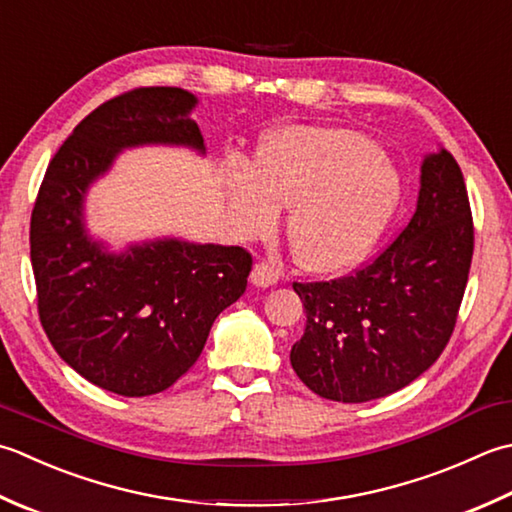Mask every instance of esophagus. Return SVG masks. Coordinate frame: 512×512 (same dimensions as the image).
I'll return each mask as SVG.
<instances>
[{"label": "esophagus", "mask_w": 512, "mask_h": 512, "mask_svg": "<svg viewBox=\"0 0 512 512\" xmlns=\"http://www.w3.org/2000/svg\"><path fill=\"white\" fill-rule=\"evenodd\" d=\"M279 277H282V270H279L275 264L270 262H257L253 266V273H250V282L255 286H262L268 288L279 282Z\"/></svg>", "instance_id": "1"}]
</instances>
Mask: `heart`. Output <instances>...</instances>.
<instances>
[{
  "label": "heart",
  "mask_w": 512,
  "mask_h": 512,
  "mask_svg": "<svg viewBox=\"0 0 512 512\" xmlns=\"http://www.w3.org/2000/svg\"><path fill=\"white\" fill-rule=\"evenodd\" d=\"M399 179L388 157L350 130L293 128L259 150V168L230 182L233 222L244 235L273 233L290 208L288 242L315 273L355 266L393 215Z\"/></svg>",
  "instance_id": "obj_1"
}]
</instances>
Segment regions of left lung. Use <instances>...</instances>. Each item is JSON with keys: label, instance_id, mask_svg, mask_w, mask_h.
<instances>
[{"label": "left lung", "instance_id": "obj_1", "mask_svg": "<svg viewBox=\"0 0 512 512\" xmlns=\"http://www.w3.org/2000/svg\"><path fill=\"white\" fill-rule=\"evenodd\" d=\"M473 213L462 168L428 155L410 222L373 262L330 282H293L306 330L290 350L297 377L324 399L386 397L442 355L473 259Z\"/></svg>", "mask_w": 512, "mask_h": 512}]
</instances>
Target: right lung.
I'll list each match as a JSON object with an SVG mask.
<instances>
[{"label":"right lung","instance_id":"1","mask_svg":"<svg viewBox=\"0 0 512 512\" xmlns=\"http://www.w3.org/2000/svg\"><path fill=\"white\" fill-rule=\"evenodd\" d=\"M197 97L146 86L108 99L59 146L30 215L37 310L50 344L110 393L173 386L202 355L210 326L244 295L253 257L242 246L157 239L108 253L84 230V195L122 148L182 144L204 153L190 119Z\"/></svg>","mask_w":512,"mask_h":512}]
</instances>
